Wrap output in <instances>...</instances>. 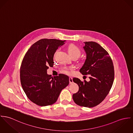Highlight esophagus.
<instances>
[{
  "instance_id": "1",
  "label": "esophagus",
  "mask_w": 133,
  "mask_h": 133,
  "mask_svg": "<svg viewBox=\"0 0 133 133\" xmlns=\"http://www.w3.org/2000/svg\"><path fill=\"white\" fill-rule=\"evenodd\" d=\"M69 83L70 84H72L73 83V78L72 77H69Z\"/></svg>"
}]
</instances>
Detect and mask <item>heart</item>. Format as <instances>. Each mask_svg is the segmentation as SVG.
Masks as SVG:
<instances>
[{
	"label": "heart",
	"instance_id": "b5f03b06",
	"mask_svg": "<svg viewBox=\"0 0 133 133\" xmlns=\"http://www.w3.org/2000/svg\"><path fill=\"white\" fill-rule=\"evenodd\" d=\"M67 50H68V52L69 54V55L71 57H76L78 58L81 54V49L75 44H71L69 45L68 47H67ZM58 50H57L56 52H55V55L58 52ZM70 69L66 68V67H63L62 69V71L64 73V74H70V71H69Z\"/></svg>",
	"mask_w": 133,
	"mask_h": 133
}]
</instances>
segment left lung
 Masks as SVG:
<instances>
[{"instance_id":"left-lung-1","label":"left lung","mask_w":133,"mask_h":133,"mask_svg":"<svg viewBox=\"0 0 133 133\" xmlns=\"http://www.w3.org/2000/svg\"><path fill=\"white\" fill-rule=\"evenodd\" d=\"M84 43L87 58L79 72L88 75L90 81L74 77L79 89L72 97L77 105L92 108L101 103L109 93L114 82V68L111 57L103 47L95 42Z\"/></svg>"}]
</instances>
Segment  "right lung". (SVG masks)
Here are the masks:
<instances>
[{
    "label": "right lung",
    "mask_w": 133,
    "mask_h": 133,
    "mask_svg": "<svg viewBox=\"0 0 133 133\" xmlns=\"http://www.w3.org/2000/svg\"><path fill=\"white\" fill-rule=\"evenodd\" d=\"M66 41L41 39L31 45L22 59L20 71L22 87L32 103L40 106L55 103L61 91L69 84V77L59 74H47L48 66L53 67L54 56Z\"/></svg>",
    "instance_id": "right-lung-1"
}]
</instances>
